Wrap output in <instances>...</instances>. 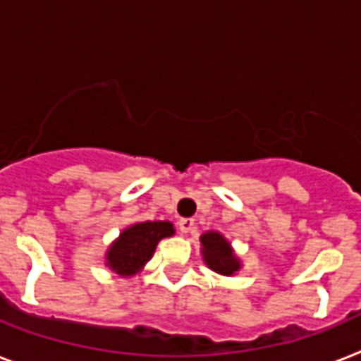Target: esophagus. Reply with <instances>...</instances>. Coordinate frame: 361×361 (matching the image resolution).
Masks as SVG:
<instances>
[{
  "instance_id": "obj_1",
  "label": "esophagus",
  "mask_w": 361,
  "mask_h": 361,
  "mask_svg": "<svg viewBox=\"0 0 361 361\" xmlns=\"http://www.w3.org/2000/svg\"><path fill=\"white\" fill-rule=\"evenodd\" d=\"M192 226H195V221H192V219H180V221H178V228H180L181 233H189V231L192 230Z\"/></svg>"
}]
</instances>
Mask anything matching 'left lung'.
Returning <instances> with one entry per match:
<instances>
[{
    "label": "left lung",
    "instance_id": "obj_1",
    "mask_svg": "<svg viewBox=\"0 0 361 361\" xmlns=\"http://www.w3.org/2000/svg\"><path fill=\"white\" fill-rule=\"evenodd\" d=\"M202 241V254H204V262L207 263L209 269H213L215 272H221V274H233V272L239 269V262L237 257L233 256L230 245L224 241V237L216 231H207L200 237Z\"/></svg>",
    "mask_w": 361,
    "mask_h": 361
}]
</instances>
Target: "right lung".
<instances>
[{
  "label": "right lung",
  "mask_w": 361,
  "mask_h": 361,
  "mask_svg": "<svg viewBox=\"0 0 361 361\" xmlns=\"http://www.w3.org/2000/svg\"><path fill=\"white\" fill-rule=\"evenodd\" d=\"M174 233L171 222H139L120 233L107 252V265L122 276H131L145 265L163 237Z\"/></svg>",
  "instance_id": "right-lung-1"
}]
</instances>
